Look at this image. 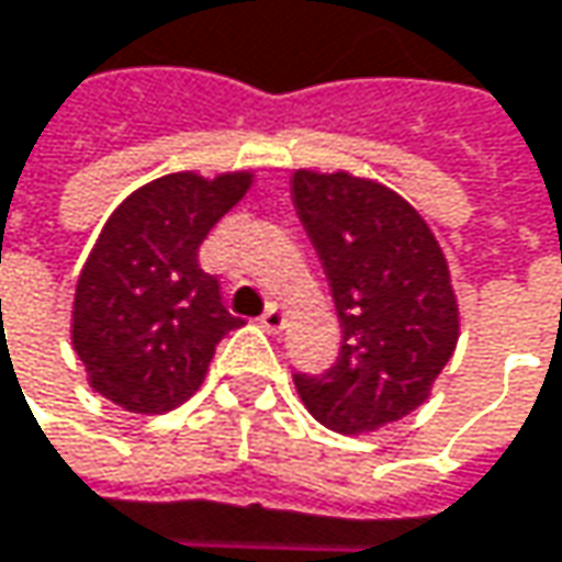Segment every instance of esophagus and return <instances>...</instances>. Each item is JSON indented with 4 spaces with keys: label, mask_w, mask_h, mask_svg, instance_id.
Here are the masks:
<instances>
[{
    "label": "esophagus",
    "mask_w": 562,
    "mask_h": 562,
    "mask_svg": "<svg viewBox=\"0 0 562 562\" xmlns=\"http://www.w3.org/2000/svg\"><path fill=\"white\" fill-rule=\"evenodd\" d=\"M282 325H285V315H282V308L277 305V302H270V305H267V312L260 315V328H263V331L277 334V331H282Z\"/></svg>",
    "instance_id": "obj_1"
}]
</instances>
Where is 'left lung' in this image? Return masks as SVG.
<instances>
[{"label": "left lung", "instance_id": "obj_1", "mask_svg": "<svg viewBox=\"0 0 562 562\" xmlns=\"http://www.w3.org/2000/svg\"><path fill=\"white\" fill-rule=\"evenodd\" d=\"M340 318V350L322 376L295 373L305 408L337 434L412 415L453 357L460 312L425 218L392 189L350 173L292 177Z\"/></svg>", "mask_w": 562, "mask_h": 562}]
</instances>
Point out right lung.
<instances>
[{"label": "right lung", "mask_w": 562, "mask_h": 562, "mask_svg": "<svg viewBox=\"0 0 562 562\" xmlns=\"http://www.w3.org/2000/svg\"><path fill=\"white\" fill-rule=\"evenodd\" d=\"M250 189V173H170L131 192L99 234L74 299V350L89 385L137 415H164L205 380L234 328L199 244Z\"/></svg>", "instance_id": "right-lung-1"}]
</instances>
